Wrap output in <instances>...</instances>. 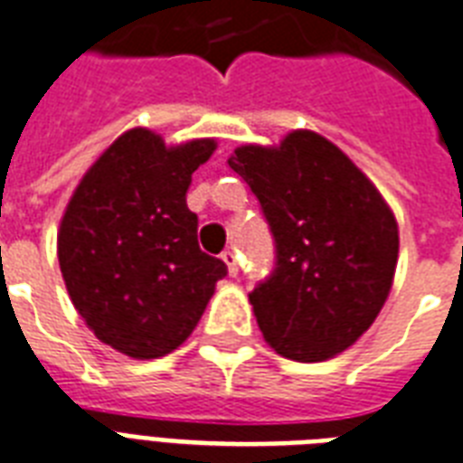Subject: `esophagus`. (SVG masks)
<instances>
[{
  "mask_svg": "<svg viewBox=\"0 0 463 463\" xmlns=\"http://www.w3.org/2000/svg\"><path fill=\"white\" fill-rule=\"evenodd\" d=\"M222 260H224V265H227L229 275L234 278L236 272H239V265H236V256H234V253H232V250H224V253H222Z\"/></svg>",
  "mask_w": 463,
  "mask_h": 463,
  "instance_id": "1",
  "label": "esophagus"
}]
</instances>
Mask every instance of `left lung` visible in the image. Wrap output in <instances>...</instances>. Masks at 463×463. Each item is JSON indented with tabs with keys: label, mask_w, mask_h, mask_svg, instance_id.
I'll return each instance as SVG.
<instances>
[{
	"label": "left lung",
	"mask_w": 463,
	"mask_h": 463,
	"mask_svg": "<svg viewBox=\"0 0 463 463\" xmlns=\"http://www.w3.org/2000/svg\"><path fill=\"white\" fill-rule=\"evenodd\" d=\"M229 166L275 239V268L249 295L263 338L297 362L343 353L374 324L396 272L399 224L382 193L311 130L239 146Z\"/></svg>",
	"instance_id": "1"
}]
</instances>
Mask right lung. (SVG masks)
Masks as SVG:
<instances>
[{"mask_svg":"<svg viewBox=\"0 0 463 463\" xmlns=\"http://www.w3.org/2000/svg\"><path fill=\"white\" fill-rule=\"evenodd\" d=\"M214 139L166 146L135 128L79 181L57 232V258L79 317L96 338L135 360L164 357L198 326L227 275L198 246L185 205L193 174Z\"/></svg>","mask_w":463,"mask_h":463,"instance_id":"1","label":"right lung"}]
</instances>
